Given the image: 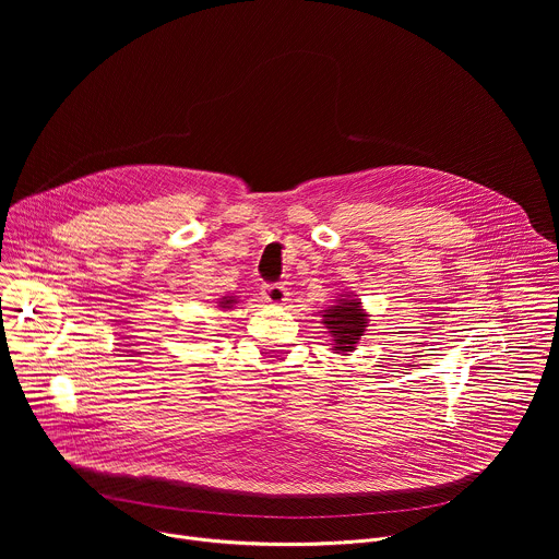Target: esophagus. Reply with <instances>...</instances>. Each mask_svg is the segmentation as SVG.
<instances>
[{
    "label": "esophagus",
    "instance_id": "34e87169",
    "mask_svg": "<svg viewBox=\"0 0 559 559\" xmlns=\"http://www.w3.org/2000/svg\"><path fill=\"white\" fill-rule=\"evenodd\" d=\"M261 294H263V298H265L267 302H272V305H285V302L289 300V292H287L283 285H278V283L265 285Z\"/></svg>",
    "mask_w": 559,
    "mask_h": 559
}]
</instances>
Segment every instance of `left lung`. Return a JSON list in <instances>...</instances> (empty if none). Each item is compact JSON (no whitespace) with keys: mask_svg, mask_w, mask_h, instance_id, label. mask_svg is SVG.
Masks as SVG:
<instances>
[{"mask_svg":"<svg viewBox=\"0 0 559 559\" xmlns=\"http://www.w3.org/2000/svg\"><path fill=\"white\" fill-rule=\"evenodd\" d=\"M367 311L352 294L341 296L336 305L323 309V325L330 330L336 354L356 349L360 336L367 332Z\"/></svg>","mask_w":559,"mask_h":559,"instance_id":"1","label":"left lung"}]
</instances>
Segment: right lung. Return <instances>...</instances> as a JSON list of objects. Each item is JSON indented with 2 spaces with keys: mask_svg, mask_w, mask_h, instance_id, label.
Wrapping results in <instances>:
<instances>
[{
  "mask_svg": "<svg viewBox=\"0 0 559 559\" xmlns=\"http://www.w3.org/2000/svg\"><path fill=\"white\" fill-rule=\"evenodd\" d=\"M234 302H236L234 296H223V298L218 300V307H221V309H229Z\"/></svg>",
  "mask_w": 559,
  "mask_h": 559,
  "instance_id": "add662e5",
  "label": "right lung"
}]
</instances>
